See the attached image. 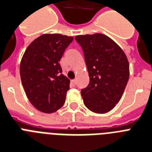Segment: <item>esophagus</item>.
<instances>
[{
    "mask_svg": "<svg viewBox=\"0 0 152 152\" xmlns=\"http://www.w3.org/2000/svg\"><path fill=\"white\" fill-rule=\"evenodd\" d=\"M71 83H72V84L73 85V86H76V80H71Z\"/></svg>",
    "mask_w": 152,
    "mask_h": 152,
    "instance_id": "obj_1",
    "label": "esophagus"
}]
</instances>
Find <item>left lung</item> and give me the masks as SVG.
<instances>
[{
  "mask_svg": "<svg viewBox=\"0 0 152 152\" xmlns=\"http://www.w3.org/2000/svg\"><path fill=\"white\" fill-rule=\"evenodd\" d=\"M82 48L90 83L81 90L89 110L105 113L114 108L123 95L129 76V62L123 50L102 33L76 36Z\"/></svg>",
  "mask_w": 152,
  "mask_h": 152,
  "instance_id": "left-lung-1",
  "label": "left lung"
}]
</instances>
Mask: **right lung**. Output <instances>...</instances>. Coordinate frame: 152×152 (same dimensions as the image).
I'll use <instances>...</instances> for the list:
<instances>
[{
    "mask_svg": "<svg viewBox=\"0 0 152 152\" xmlns=\"http://www.w3.org/2000/svg\"><path fill=\"white\" fill-rule=\"evenodd\" d=\"M73 37L44 34L33 40L25 51L20 76L29 102L37 110L52 113L65 102L69 80L64 76L59 61Z\"/></svg>",
    "mask_w": 152,
    "mask_h": 152,
    "instance_id": "add662e5",
    "label": "right lung"
}]
</instances>
